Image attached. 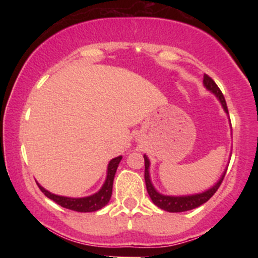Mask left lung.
I'll return each instance as SVG.
<instances>
[{"label":"left lung","mask_w":258,"mask_h":258,"mask_svg":"<svg viewBox=\"0 0 258 258\" xmlns=\"http://www.w3.org/2000/svg\"><path fill=\"white\" fill-rule=\"evenodd\" d=\"M204 85L209 91H211L212 93H215L216 96L218 97L220 99L222 106H223L224 111L228 114V106L226 103V99H224L223 93H222L220 87L216 85V82L210 78L209 75L204 76ZM144 179H146V185H147V190L148 194H149L150 199L153 200V203L155 204L156 206L160 207V209L165 210V211L168 212H183V211H189V210L197 209L205 204L207 200H210V198L214 195L217 189L220 188L222 180H223L224 176H226V172L223 173V176L221 177V179L218 180L216 184L212 186L211 189L209 190L204 191V193L200 194H195V195H188V197H167V195H162L158 193L154 188L152 182H150V177H149V160L146 155H144Z\"/></svg>","instance_id":"8db88e82"}]
</instances>
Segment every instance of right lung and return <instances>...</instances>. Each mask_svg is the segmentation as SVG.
<instances>
[{
    "label": "right lung",
    "mask_w": 258,
    "mask_h": 258,
    "mask_svg": "<svg viewBox=\"0 0 258 258\" xmlns=\"http://www.w3.org/2000/svg\"><path fill=\"white\" fill-rule=\"evenodd\" d=\"M121 159L122 156H117V158L112 159L108 165V174H106V179L105 183L103 184L102 189L98 191V193L91 195V197H86V198H67V197H59V195L52 194L49 193L48 190L42 188L40 184L37 183L38 188L41 189V191L46 195L47 198L57 203L58 205H60L61 207H65V209L73 210V211H78V212H93V211H98V210L104 207L106 204L109 203L111 198V193H112V183H114V177L115 173H116L117 166H119Z\"/></svg>",
    "instance_id": "obj_1"
}]
</instances>
